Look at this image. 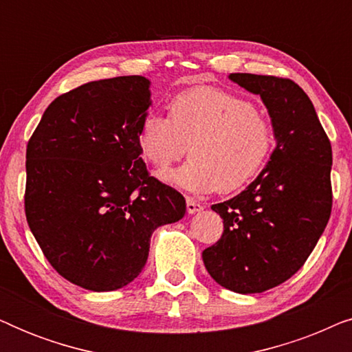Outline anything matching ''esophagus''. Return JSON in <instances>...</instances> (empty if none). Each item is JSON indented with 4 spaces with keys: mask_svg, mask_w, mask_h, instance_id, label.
Masks as SVG:
<instances>
[{
    "mask_svg": "<svg viewBox=\"0 0 352 352\" xmlns=\"http://www.w3.org/2000/svg\"><path fill=\"white\" fill-rule=\"evenodd\" d=\"M186 205H187V213H189V214L199 213V211L204 210V205H201L200 201H197V200H194V199H190V197H189V199H187Z\"/></svg>",
    "mask_w": 352,
    "mask_h": 352,
    "instance_id": "esophagus-1",
    "label": "esophagus"
}]
</instances>
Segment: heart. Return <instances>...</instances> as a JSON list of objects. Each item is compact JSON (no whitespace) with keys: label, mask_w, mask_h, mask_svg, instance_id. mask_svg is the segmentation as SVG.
Returning a JSON list of instances; mask_svg holds the SVG:
<instances>
[{"label":"heart","mask_w":352,"mask_h":352,"mask_svg":"<svg viewBox=\"0 0 352 352\" xmlns=\"http://www.w3.org/2000/svg\"><path fill=\"white\" fill-rule=\"evenodd\" d=\"M170 118L148 112L138 129L142 157L157 170L190 160L165 179L190 192H235L254 179L271 157L272 122L252 100L230 91L197 86L171 99Z\"/></svg>","instance_id":"b5f03b06"}]
</instances>
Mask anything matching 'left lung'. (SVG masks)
I'll return each mask as SVG.
<instances>
[{
	"instance_id": "obj_1",
	"label": "left lung",
	"mask_w": 352,
	"mask_h": 352,
	"mask_svg": "<svg viewBox=\"0 0 352 352\" xmlns=\"http://www.w3.org/2000/svg\"><path fill=\"white\" fill-rule=\"evenodd\" d=\"M229 78L261 96L277 146L247 189L211 206L224 232L201 258L221 287L248 295L288 280L320 239L331 213V146L295 81L253 74Z\"/></svg>"
}]
</instances>
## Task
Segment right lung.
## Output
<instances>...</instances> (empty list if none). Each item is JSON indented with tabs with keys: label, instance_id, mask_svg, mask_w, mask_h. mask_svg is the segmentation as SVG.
I'll list each match as a JSON object with an SVG mask.
<instances>
[{
	"label": "right lung",
	"instance_id": "add662e5",
	"mask_svg": "<svg viewBox=\"0 0 352 352\" xmlns=\"http://www.w3.org/2000/svg\"><path fill=\"white\" fill-rule=\"evenodd\" d=\"M148 86L139 75L81 85L52 100L27 144L28 228L51 266L86 290L133 282L153 230L186 213L141 158Z\"/></svg>",
	"mask_w": 352,
	"mask_h": 352
}]
</instances>
